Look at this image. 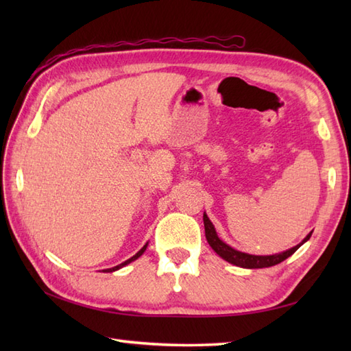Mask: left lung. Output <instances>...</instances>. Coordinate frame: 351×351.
Returning <instances> with one entry per match:
<instances>
[{
  "label": "left lung",
  "instance_id": "obj_1",
  "mask_svg": "<svg viewBox=\"0 0 351 351\" xmlns=\"http://www.w3.org/2000/svg\"><path fill=\"white\" fill-rule=\"evenodd\" d=\"M204 225H205V237H206L208 243H210V245L213 247V250L217 253V255H220L223 259L228 261V263L238 265V267H243V268H264V267H271L276 264H280L282 261H285L287 258L293 255V253L299 249L304 241H308L312 235V234H309L300 244H297L295 247L289 249L287 252L278 253V255L256 256V255H249V253L238 252V250L230 247V245H228L226 243H223L217 237L214 225L210 221V219H208L206 214H204Z\"/></svg>",
  "mask_w": 351,
  "mask_h": 351
}]
</instances>
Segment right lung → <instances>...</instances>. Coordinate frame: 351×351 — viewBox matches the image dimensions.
I'll return each mask as SVG.
<instances>
[{
    "label": "right lung",
    "mask_w": 351,
    "mask_h": 351,
    "mask_svg": "<svg viewBox=\"0 0 351 351\" xmlns=\"http://www.w3.org/2000/svg\"><path fill=\"white\" fill-rule=\"evenodd\" d=\"M147 245V244H146ZM146 245H143V249H140L136 255H134L132 258H130L128 261H125V263H122V264H119V265H116V267H113V268H107V270H104V271H116V270H119V268H122L123 265H126V264H130V263H132V261H136L137 258H140L141 255H143V252L146 250Z\"/></svg>",
    "instance_id": "right-lung-1"
}]
</instances>
